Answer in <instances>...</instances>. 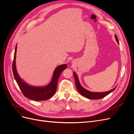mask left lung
<instances>
[{"label":"left lung","instance_id":"1","mask_svg":"<svg viewBox=\"0 0 134 134\" xmlns=\"http://www.w3.org/2000/svg\"><path fill=\"white\" fill-rule=\"evenodd\" d=\"M115 38L116 41L117 43H119V41L118 38H117V36L115 35ZM74 78H75V85H76V88L77 89L78 91L82 94L83 96L84 97H86L88 99H98L102 98L103 97H106L108 94H109V93H111L113 91H114L116 88H114L112 90L107 91V92H92L89 91L86 89H84L82 86H81L79 81L78 79V76H77V75L75 74V72H74Z\"/></svg>","mask_w":134,"mask_h":134}]
</instances>
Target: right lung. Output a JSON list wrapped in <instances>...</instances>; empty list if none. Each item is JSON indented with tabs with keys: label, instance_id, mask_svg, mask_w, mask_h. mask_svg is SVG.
<instances>
[{
	"label": "right lung",
	"instance_id": "add662e5",
	"mask_svg": "<svg viewBox=\"0 0 134 134\" xmlns=\"http://www.w3.org/2000/svg\"><path fill=\"white\" fill-rule=\"evenodd\" d=\"M17 52V45L15 48L12 69L13 75L18 86L23 93V95L27 98L36 101L44 100L50 98L56 92L58 79L62 72L66 69V64L61 65L56 67L54 72L52 80L50 83L44 87H34L28 84L20 78L15 66V57Z\"/></svg>",
	"mask_w": 134,
	"mask_h": 134
}]
</instances>
